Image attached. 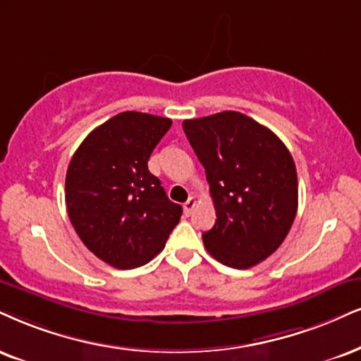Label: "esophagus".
<instances>
[{
  "instance_id": "1",
  "label": "esophagus",
  "mask_w": 361,
  "mask_h": 361,
  "mask_svg": "<svg viewBox=\"0 0 361 361\" xmlns=\"http://www.w3.org/2000/svg\"><path fill=\"white\" fill-rule=\"evenodd\" d=\"M195 204H197V201H195V197H189L188 201H185V204H184V212H185V216H189L190 212L194 211Z\"/></svg>"
}]
</instances>
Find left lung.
I'll return each instance as SVG.
<instances>
[{"mask_svg":"<svg viewBox=\"0 0 361 361\" xmlns=\"http://www.w3.org/2000/svg\"><path fill=\"white\" fill-rule=\"evenodd\" d=\"M206 169L216 224L202 233L207 252L247 269L281 246L298 211L295 160L279 137L247 115L226 110L182 122Z\"/></svg>","mask_w":361,"mask_h":361,"instance_id":"8db88e82","label":"left lung"}]
</instances>
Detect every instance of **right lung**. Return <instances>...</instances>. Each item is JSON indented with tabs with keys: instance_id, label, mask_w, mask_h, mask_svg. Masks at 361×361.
<instances>
[{
	"instance_id": "1",
	"label": "right lung",
	"mask_w": 361,
	"mask_h": 361,
	"mask_svg": "<svg viewBox=\"0 0 361 361\" xmlns=\"http://www.w3.org/2000/svg\"><path fill=\"white\" fill-rule=\"evenodd\" d=\"M171 126V118L122 112L88 133L70 160V221L93 255L117 269L149 262L180 221L182 207L147 167Z\"/></svg>"
}]
</instances>
